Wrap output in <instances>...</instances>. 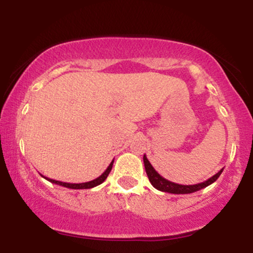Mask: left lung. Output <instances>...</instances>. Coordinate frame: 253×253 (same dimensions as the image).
Segmentation results:
<instances>
[{
  "mask_svg": "<svg viewBox=\"0 0 253 253\" xmlns=\"http://www.w3.org/2000/svg\"><path fill=\"white\" fill-rule=\"evenodd\" d=\"M144 165H145V171H146L147 177H149L151 184L156 188V189L164 191V193H170V194H191L195 193V191H199L203 189V188L208 187L211 183H214L219 178V176L221 175L222 170L221 169L219 172L215 173L214 176H211V178H208L207 181L197 183V184H191V185H183L178 184V183H173L171 181H168L167 178H164L163 176L159 175L158 172L155 170V168L151 165V163L147 159V157L144 155Z\"/></svg>",
  "mask_w": 253,
  "mask_h": 253,
  "instance_id": "left-lung-1",
  "label": "left lung"
}]
</instances>
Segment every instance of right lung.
<instances>
[{
  "instance_id": "obj_1",
  "label": "right lung",
  "mask_w": 253,
  "mask_h": 253,
  "mask_svg": "<svg viewBox=\"0 0 253 253\" xmlns=\"http://www.w3.org/2000/svg\"><path fill=\"white\" fill-rule=\"evenodd\" d=\"M113 163H114V159H113L112 163L109 164V167L107 168L106 171H104L102 175L98 176L97 178L92 179V181L84 182V183H66V182L56 181V179H52V178H47V177H45L42 175V177H43L45 179H47L48 182L54 183V184H58V185H62V187L69 188V189H90V188H94V187H96V185H100L101 183H103L104 181H106L107 176L109 175L110 170H112V168H113Z\"/></svg>"
}]
</instances>
